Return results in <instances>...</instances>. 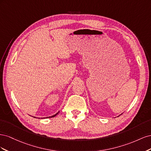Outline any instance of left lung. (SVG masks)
<instances>
[{
    "instance_id": "1",
    "label": "left lung",
    "mask_w": 151,
    "mask_h": 151,
    "mask_svg": "<svg viewBox=\"0 0 151 151\" xmlns=\"http://www.w3.org/2000/svg\"><path fill=\"white\" fill-rule=\"evenodd\" d=\"M122 114H120V115H122ZM119 116H120V115H119Z\"/></svg>"
}]
</instances>
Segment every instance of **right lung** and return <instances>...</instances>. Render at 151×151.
Wrapping results in <instances>:
<instances>
[{
    "instance_id": "add662e5",
    "label": "right lung",
    "mask_w": 151,
    "mask_h": 151,
    "mask_svg": "<svg viewBox=\"0 0 151 151\" xmlns=\"http://www.w3.org/2000/svg\"><path fill=\"white\" fill-rule=\"evenodd\" d=\"M59 112H60V111H58L56 114H55V115H52V116H48V117H46V118H45V117H44V118H52V117H55V116L56 115H58V113ZM34 118H36L35 116H34Z\"/></svg>"
}]
</instances>
